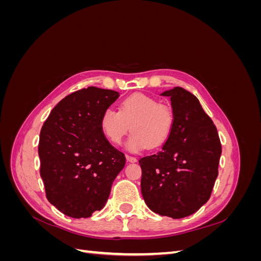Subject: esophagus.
<instances>
[{
    "label": "esophagus",
    "instance_id": "esophagus-1",
    "mask_svg": "<svg viewBox=\"0 0 261 261\" xmlns=\"http://www.w3.org/2000/svg\"><path fill=\"white\" fill-rule=\"evenodd\" d=\"M126 160H127V162H129V163H135V162H137V158L127 154L126 155Z\"/></svg>",
    "mask_w": 261,
    "mask_h": 261
}]
</instances>
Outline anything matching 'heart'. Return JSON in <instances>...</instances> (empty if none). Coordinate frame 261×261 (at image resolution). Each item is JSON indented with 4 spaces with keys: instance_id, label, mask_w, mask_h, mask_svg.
Instances as JSON below:
<instances>
[{
    "instance_id": "1",
    "label": "heart",
    "mask_w": 261,
    "mask_h": 261,
    "mask_svg": "<svg viewBox=\"0 0 261 261\" xmlns=\"http://www.w3.org/2000/svg\"><path fill=\"white\" fill-rule=\"evenodd\" d=\"M173 126L172 108L144 93L130 94L121 101L118 111L108 108L100 117V128L113 144H120L132 129L127 148L134 152L163 146L171 136Z\"/></svg>"
}]
</instances>
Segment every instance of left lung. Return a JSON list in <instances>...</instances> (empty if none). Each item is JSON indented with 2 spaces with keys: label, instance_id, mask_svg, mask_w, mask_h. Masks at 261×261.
<instances>
[{
  "label": "left lung",
  "instance_id": "left-lung-1",
  "mask_svg": "<svg viewBox=\"0 0 261 261\" xmlns=\"http://www.w3.org/2000/svg\"><path fill=\"white\" fill-rule=\"evenodd\" d=\"M171 98L174 126L159 152L141 158V194L150 210L180 219L210 198L222 152L216 125L199 100L181 87L164 91Z\"/></svg>",
  "mask_w": 261,
  "mask_h": 261
}]
</instances>
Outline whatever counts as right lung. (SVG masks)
I'll return each instance as SVG.
<instances>
[{
    "mask_svg": "<svg viewBox=\"0 0 261 261\" xmlns=\"http://www.w3.org/2000/svg\"><path fill=\"white\" fill-rule=\"evenodd\" d=\"M120 97L114 90L88 87L53 108L39 138L40 175L48 200L64 215L88 218L101 210L125 155L100 128L102 112Z\"/></svg>",
    "mask_w": 261,
    "mask_h": 261,
    "instance_id": "1",
    "label": "right lung"
}]
</instances>
